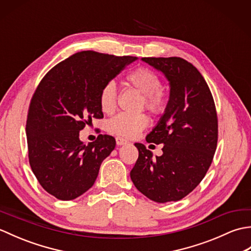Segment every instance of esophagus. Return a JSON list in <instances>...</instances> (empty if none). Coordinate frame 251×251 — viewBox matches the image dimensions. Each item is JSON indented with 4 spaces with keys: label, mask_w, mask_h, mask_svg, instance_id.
I'll list each match as a JSON object with an SVG mask.
<instances>
[{
    "label": "esophagus",
    "mask_w": 251,
    "mask_h": 251,
    "mask_svg": "<svg viewBox=\"0 0 251 251\" xmlns=\"http://www.w3.org/2000/svg\"><path fill=\"white\" fill-rule=\"evenodd\" d=\"M115 141H116V145L117 146H124V145H126V143H128V141L125 140V139H123V138H121V137H116Z\"/></svg>",
    "instance_id": "1"
}]
</instances>
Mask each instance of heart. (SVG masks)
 Here are the masks:
<instances>
[{
    "instance_id": "b5f03b06",
    "label": "heart",
    "mask_w": 251,
    "mask_h": 251,
    "mask_svg": "<svg viewBox=\"0 0 251 251\" xmlns=\"http://www.w3.org/2000/svg\"><path fill=\"white\" fill-rule=\"evenodd\" d=\"M126 83L139 92L143 97L146 108L154 114H159L166 108V97L161 89V79L155 73L147 68H138L126 77ZM100 106L104 113L110 114L116 108V86L113 82L106 83L99 96ZM148 117L145 114L130 115L120 113L111 119L106 129L112 135L132 138L148 126Z\"/></svg>"
}]
</instances>
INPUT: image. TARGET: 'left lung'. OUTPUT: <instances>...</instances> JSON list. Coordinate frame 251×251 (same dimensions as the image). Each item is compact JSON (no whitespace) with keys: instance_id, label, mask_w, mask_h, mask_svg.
<instances>
[{"instance_id":"left-lung-1","label":"left lung","mask_w":251,"mask_h":251,"mask_svg":"<svg viewBox=\"0 0 251 251\" xmlns=\"http://www.w3.org/2000/svg\"><path fill=\"white\" fill-rule=\"evenodd\" d=\"M162 72L169 84V99L148 142L163 145V154H153L135 143L139 157L130 172L138 191L156 202L182 200L209 168L218 141L214 98L199 70L180 57L141 58Z\"/></svg>"}]
</instances>
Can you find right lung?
Wrapping results in <instances>:
<instances>
[{"label": "right lung", "instance_id": "1", "mask_svg": "<svg viewBox=\"0 0 251 251\" xmlns=\"http://www.w3.org/2000/svg\"><path fill=\"white\" fill-rule=\"evenodd\" d=\"M137 59L81 51L58 63L37 86L25 126L29 162L40 184L56 199L71 201L88 191L114 150L112 136L99 135L85 145L79 130L103 117L101 89Z\"/></svg>", "mask_w": 251, "mask_h": 251}]
</instances>
